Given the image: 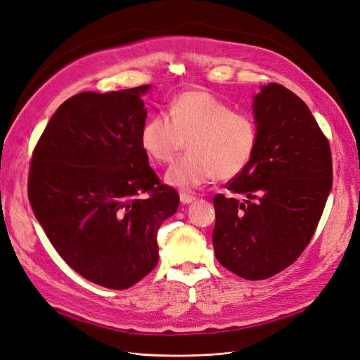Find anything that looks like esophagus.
I'll return each instance as SVG.
<instances>
[{"label":"esophagus","mask_w":360,"mask_h":360,"mask_svg":"<svg viewBox=\"0 0 360 360\" xmlns=\"http://www.w3.org/2000/svg\"><path fill=\"white\" fill-rule=\"evenodd\" d=\"M195 200H196V198H195L193 195H189V193H186V192H181V193H180V201H181V204H192Z\"/></svg>","instance_id":"34e87169"}]
</instances>
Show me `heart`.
I'll use <instances>...</instances> for the list:
<instances>
[{"label": "heart", "mask_w": 360, "mask_h": 360, "mask_svg": "<svg viewBox=\"0 0 360 360\" xmlns=\"http://www.w3.org/2000/svg\"><path fill=\"white\" fill-rule=\"evenodd\" d=\"M140 140L158 164H171L186 141L189 153L167 171L165 181L193 191L216 177H238L256 152L257 127L249 115L237 113L213 94L188 91L169 104L167 116L146 122Z\"/></svg>", "instance_id": "obj_1"}]
</instances>
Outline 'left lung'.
<instances>
[{
	"label": "left lung",
	"mask_w": 360,
	"mask_h": 360,
	"mask_svg": "<svg viewBox=\"0 0 360 360\" xmlns=\"http://www.w3.org/2000/svg\"><path fill=\"white\" fill-rule=\"evenodd\" d=\"M253 115L257 147L228 183L238 201L216 195V259L245 280L286 269L311 240L332 188L329 141L307 104L277 83L260 88Z\"/></svg>",
	"instance_id": "left-lung-1"
}]
</instances>
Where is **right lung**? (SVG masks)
<instances>
[{
	"label": "right lung",
	"instance_id": "add662e5",
	"mask_svg": "<svg viewBox=\"0 0 360 360\" xmlns=\"http://www.w3.org/2000/svg\"><path fill=\"white\" fill-rule=\"evenodd\" d=\"M148 89L68 98L30 167L28 198L49 241L77 274L113 290L134 286L156 266L158 231L180 201L141 146V95Z\"/></svg>",
	"mask_w": 360,
	"mask_h": 360
}]
</instances>
